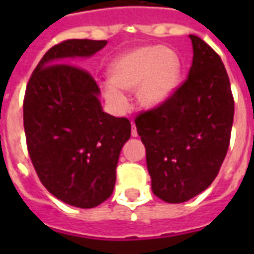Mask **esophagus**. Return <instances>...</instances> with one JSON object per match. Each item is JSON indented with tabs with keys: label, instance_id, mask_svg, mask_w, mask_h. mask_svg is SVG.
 <instances>
[{
	"label": "esophagus",
	"instance_id": "1",
	"mask_svg": "<svg viewBox=\"0 0 254 254\" xmlns=\"http://www.w3.org/2000/svg\"><path fill=\"white\" fill-rule=\"evenodd\" d=\"M131 135L132 137H137V128H135V124L131 123Z\"/></svg>",
	"mask_w": 254,
	"mask_h": 254
}]
</instances>
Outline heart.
Segmentation results:
<instances>
[{
  "mask_svg": "<svg viewBox=\"0 0 254 254\" xmlns=\"http://www.w3.org/2000/svg\"><path fill=\"white\" fill-rule=\"evenodd\" d=\"M181 61L175 51L162 46H142L120 56L110 66V83L103 87L104 97L123 107L122 92H135L142 107L167 102L181 82Z\"/></svg>",
  "mask_w": 254,
  "mask_h": 254,
  "instance_id": "obj_1",
  "label": "heart"
}]
</instances>
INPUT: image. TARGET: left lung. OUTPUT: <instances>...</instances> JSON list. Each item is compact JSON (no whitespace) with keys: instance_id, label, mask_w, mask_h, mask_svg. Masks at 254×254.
I'll return each instance as SVG.
<instances>
[{"instance_id":"left-lung-1","label":"left lung","mask_w":254,"mask_h":254,"mask_svg":"<svg viewBox=\"0 0 254 254\" xmlns=\"http://www.w3.org/2000/svg\"><path fill=\"white\" fill-rule=\"evenodd\" d=\"M193 58L188 79L167 102L135 117L147 151L155 196L187 202L216 178L229 148L235 102L222 59L190 35Z\"/></svg>"}]
</instances>
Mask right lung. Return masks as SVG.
Returning a JSON list of instances; mask_svg holds the SVG:
<instances>
[{
	"label": "right lung",
	"mask_w": 254,
	"mask_h": 254,
	"mask_svg": "<svg viewBox=\"0 0 254 254\" xmlns=\"http://www.w3.org/2000/svg\"><path fill=\"white\" fill-rule=\"evenodd\" d=\"M107 41L67 39L52 46L26 84L24 128L31 161L44 187L76 208L110 198L120 151L131 135L126 117L103 112L100 89L73 58H89Z\"/></svg>",
	"instance_id": "right-lung-1"
}]
</instances>
